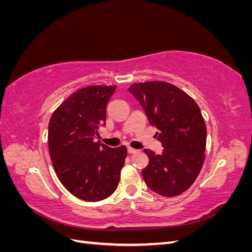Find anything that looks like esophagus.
<instances>
[{"label": "esophagus", "mask_w": 252, "mask_h": 252, "mask_svg": "<svg viewBox=\"0 0 252 252\" xmlns=\"http://www.w3.org/2000/svg\"><path fill=\"white\" fill-rule=\"evenodd\" d=\"M128 154H130V155H132V154H135V152H138V149H134V148H131V147H128Z\"/></svg>", "instance_id": "1"}]
</instances>
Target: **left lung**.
Here are the masks:
<instances>
[{
  "instance_id": "1",
  "label": "left lung",
  "mask_w": 252,
  "mask_h": 252,
  "mask_svg": "<svg viewBox=\"0 0 252 252\" xmlns=\"http://www.w3.org/2000/svg\"><path fill=\"white\" fill-rule=\"evenodd\" d=\"M131 94L140 102L163 152L149 149V164L142 171L146 185L163 196L183 193L193 184L204 163L207 130L200 107L186 93L167 82L132 84Z\"/></svg>"
}]
</instances>
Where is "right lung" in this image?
<instances>
[{
  "label": "right lung",
  "mask_w": 252,
  "mask_h": 252,
  "mask_svg": "<svg viewBox=\"0 0 252 252\" xmlns=\"http://www.w3.org/2000/svg\"><path fill=\"white\" fill-rule=\"evenodd\" d=\"M117 86H88L75 91L52 113L48 147L59 180L74 196L97 202L119 185L127 148L96 141L106 124V106Z\"/></svg>",
  "instance_id": "obj_1"
}]
</instances>
